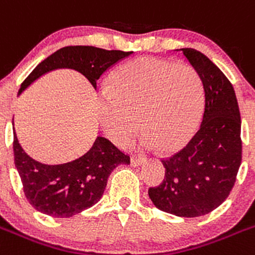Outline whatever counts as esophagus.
I'll use <instances>...</instances> for the list:
<instances>
[{
    "instance_id": "esophagus-1",
    "label": "esophagus",
    "mask_w": 255,
    "mask_h": 255,
    "mask_svg": "<svg viewBox=\"0 0 255 255\" xmlns=\"http://www.w3.org/2000/svg\"><path fill=\"white\" fill-rule=\"evenodd\" d=\"M130 162H132L133 166H139V165H142V163L146 162V157L133 154L132 158H130Z\"/></svg>"
}]
</instances>
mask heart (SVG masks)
Masks as SVG:
<instances>
[{
    "mask_svg": "<svg viewBox=\"0 0 255 255\" xmlns=\"http://www.w3.org/2000/svg\"><path fill=\"white\" fill-rule=\"evenodd\" d=\"M203 104V83L194 66L146 56L109 77L98 116L104 133L120 146L132 141L138 123L144 144L170 151L192 134Z\"/></svg>",
    "mask_w": 255,
    "mask_h": 255,
    "instance_id": "obj_1",
    "label": "heart"
}]
</instances>
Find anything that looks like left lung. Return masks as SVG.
<instances>
[{
  "label": "left lung",
  "mask_w": 255,
  "mask_h": 255,
  "mask_svg": "<svg viewBox=\"0 0 255 255\" xmlns=\"http://www.w3.org/2000/svg\"><path fill=\"white\" fill-rule=\"evenodd\" d=\"M204 88L203 121L190 141L162 158L165 177L148 189L156 208L182 218L211 213L224 203L242 163L240 112L234 88L203 52L180 49Z\"/></svg>",
  "instance_id": "obj_1"
}]
</instances>
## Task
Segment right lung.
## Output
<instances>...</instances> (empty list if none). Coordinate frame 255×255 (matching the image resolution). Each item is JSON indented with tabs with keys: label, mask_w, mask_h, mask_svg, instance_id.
I'll use <instances>...</instances> for the list:
<instances>
[{
	"label": "right lung",
	"mask_w": 255,
	"mask_h": 255,
	"mask_svg": "<svg viewBox=\"0 0 255 255\" xmlns=\"http://www.w3.org/2000/svg\"><path fill=\"white\" fill-rule=\"evenodd\" d=\"M132 51L104 50L94 46H65L42 60L21 84L18 94L44 74L60 68L75 69L94 88L104 71ZM15 166L28 203L52 218H69L98 203L112 171L129 163L128 154L111 141L98 137L80 158L63 165H44L31 158L13 135Z\"/></svg>",
	"instance_id": "add662e5"
}]
</instances>
